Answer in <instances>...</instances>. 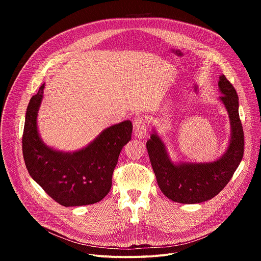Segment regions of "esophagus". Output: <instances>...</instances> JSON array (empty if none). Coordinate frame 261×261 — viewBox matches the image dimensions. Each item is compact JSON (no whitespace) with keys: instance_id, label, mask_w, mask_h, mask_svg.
Here are the masks:
<instances>
[{"instance_id":"obj_1","label":"esophagus","mask_w":261,"mask_h":261,"mask_svg":"<svg viewBox=\"0 0 261 261\" xmlns=\"http://www.w3.org/2000/svg\"><path fill=\"white\" fill-rule=\"evenodd\" d=\"M133 132H134L135 137L138 139L146 137L147 128H146V124L141 116L135 118V120L133 122Z\"/></svg>"}]
</instances>
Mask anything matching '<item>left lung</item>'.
<instances>
[{
    "instance_id": "1",
    "label": "left lung",
    "mask_w": 261,
    "mask_h": 261,
    "mask_svg": "<svg viewBox=\"0 0 261 261\" xmlns=\"http://www.w3.org/2000/svg\"><path fill=\"white\" fill-rule=\"evenodd\" d=\"M220 100L225 105L231 125L227 151L220 159L208 163L171 162L161 138L153 133L146 141L157 182L162 193L178 203H199L218 195L229 182L244 156V131L239 115V97L225 75L219 77Z\"/></svg>"
}]
</instances>
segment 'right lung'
Returning a JSON list of instances; mask_svg holds the SVG:
<instances>
[{
	"mask_svg": "<svg viewBox=\"0 0 261 261\" xmlns=\"http://www.w3.org/2000/svg\"><path fill=\"white\" fill-rule=\"evenodd\" d=\"M44 84L27 108L22 154L33 179L58 203L80 206L99 202L109 192L111 178L123 146L131 139L132 123L106 128L83 150L63 153L46 146L37 130V114Z\"/></svg>",
	"mask_w": 261,
	"mask_h": 261,
	"instance_id": "1",
	"label": "right lung"
}]
</instances>
